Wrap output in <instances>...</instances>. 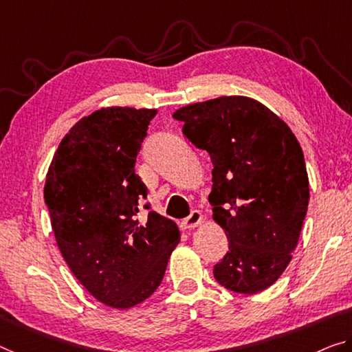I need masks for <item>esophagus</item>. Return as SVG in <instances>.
Listing matches in <instances>:
<instances>
[{
    "mask_svg": "<svg viewBox=\"0 0 352 352\" xmlns=\"http://www.w3.org/2000/svg\"><path fill=\"white\" fill-rule=\"evenodd\" d=\"M199 221H201V212H199V210H193V212L188 215L187 219H184L181 221V228L192 230V228H195V226L199 225Z\"/></svg>",
    "mask_w": 352,
    "mask_h": 352,
    "instance_id": "obj_1",
    "label": "esophagus"
}]
</instances>
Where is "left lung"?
Listing matches in <instances>:
<instances>
[{
  "label": "left lung",
  "instance_id": "left-lung-1",
  "mask_svg": "<svg viewBox=\"0 0 352 352\" xmlns=\"http://www.w3.org/2000/svg\"><path fill=\"white\" fill-rule=\"evenodd\" d=\"M173 118L214 166L209 203L230 242L215 280L241 294L269 288L289 264L307 215L299 142L267 107L242 96L182 107Z\"/></svg>",
  "mask_w": 352,
  "mask_h": 352
}]
</instances>
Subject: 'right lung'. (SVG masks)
<instances>
[{
	"mask_svg": "<svg viewBox=\"0 0 352 352\" xmlns=\"http://www.w3.org/2000/svg\"><path fill=\"white\" fill-rule=\"evenodd\" d=\"M157 110L102 108L59 143L44 198L63 258L102 304L131 308L159 288L179 242L173 220L143 209L135 162Z\"/></svg>",
	"mask_w": 352,
	"mask_h": 352,
	"instance_id": "add662e5",
	"label": "right lung"
}]
</instances>
